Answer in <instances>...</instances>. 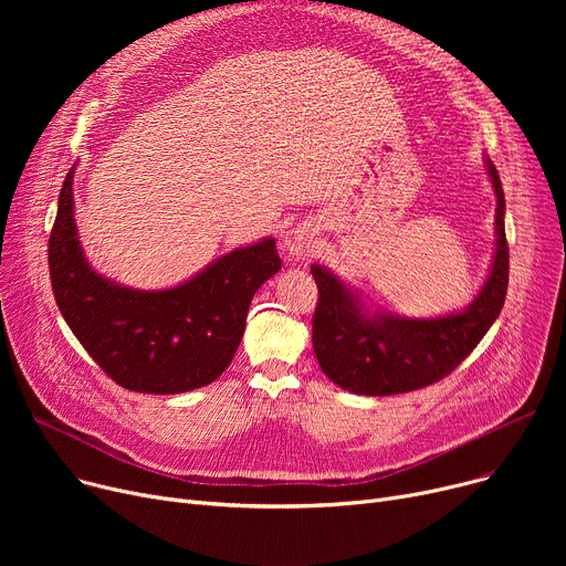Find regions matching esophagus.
<instances>
[{"instance_id": "obj_1", "label": "esophagus", "mask_w": 566, "mask_h": 566, "mask_svg": "<svg viewBox=\"0 0 566 566\" xmlns=\"http://www.w3.org/2000/svg\"><path fill=\"white\" fill-rule=\"evenodd\" d=\"M314 235H316V227L312 222L295 224L284 235V248L291 256L305 259L314 252Z\"/></svg>"}]
</instances>
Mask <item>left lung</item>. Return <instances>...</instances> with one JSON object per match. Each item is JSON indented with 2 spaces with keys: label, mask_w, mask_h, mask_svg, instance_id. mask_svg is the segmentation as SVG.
Returning <instances> with one entry per match:
<instances>
[{
  "label": "left lung",
  "mask_w": 566,
  "mask_h": 566,
  "mask_svg": "<svg viewBox=\"0 0 566 566\" xmlns=\"http://www.w3.org/2000/svg\"><path fill=\"white\" fill-rule=\"evenodd\" d=\"M486 165L497 197V248L484 289L465 312L431 321L369 316L333 273L312 265L318 286L312 344L323 374L339 388L369 397L427 388L452 374L489 333L507 295L510 248L502 184L493 163Z\"/></svg>",
  "instance_id": "obj_1"
}]
</instances>
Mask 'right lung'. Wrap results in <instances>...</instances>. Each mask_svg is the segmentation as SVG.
Instances as JSON below:
<instances>
[{
  "label": "right lung",
  "instance_id": "obj_1",
  "mask_svg": "<svg viewBox=\"0 0 566 566\" xmlns=\"http://www.w3.org/2000/svg\"><path fill=\"white\" fill-rule=\"evenodd\" d=\"M48 265L59 312L116 385L146 395H178L222 376L245 333L252 295L280 271L282 259L273 238H265L229 252L181 286H116L82 256L71 169L59 192Z\"/></svg>",
  "mask_w": 566,
  "mask_h": 566
}]
</instances>
